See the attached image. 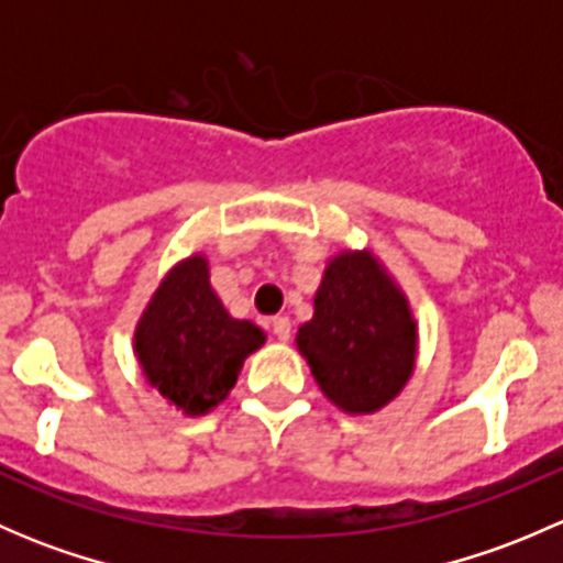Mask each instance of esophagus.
Instances as JSON below:
<instances>
[{"label": "esophagus", "mask_w": 563, "mask_h": 563, "mask_svg": "<svg viewBox=\"0 0 563 563\" xmlns=\"http://www.w3.org/2000/svg\"><path fill=\"white\" fill-rule=\"evenodd\" d=\"M272 332H275L277 340H283V343H286V340L291 338V321H288L286 316H275L272 318Z\"/></svg>", "instance_id": "1"}]
</instances>
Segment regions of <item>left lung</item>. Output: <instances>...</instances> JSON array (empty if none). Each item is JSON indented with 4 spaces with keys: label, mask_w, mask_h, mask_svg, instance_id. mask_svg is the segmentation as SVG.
<instances>
[{
    "label": "left lung",
    "mask_w": 563,
    "mask_h": 563,
    "mask_svg": "<svg viewBox=\"0 0 563 563\" xmlns=\"http://www.w3.org/2000/svg\"><path fill=\"white\" fill-rule=\"evenodd\" d=\"M313 305L297 345L323 395L351 413L387 406L417 354V327L402 294L371 253H343L323 272Z\"/></svg>",
    "instance_id": "obj_1"
}]
</instances>
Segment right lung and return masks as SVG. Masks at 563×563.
<instances>
[{
	"label": "right lung",
	"instance_id": "1",
	"mask_svg": "<svg viewBox=\"0 0 563 563\" xmlns=\"http://www.w3.org/2000/svg\"><path fill=\"white\" fill-rule=\"evenodd\" d=\"M261 343L264 332L255 323L225 313L201 255L172 269L135 329L146 378L185 413L218 406Z\"/></svg>",
	"mask_w": 563,
	"mask_h": 563
}]
</instances>
